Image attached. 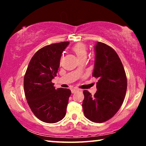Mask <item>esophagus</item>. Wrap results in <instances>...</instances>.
Listing matches in <instances>:
<instances>
[{
    "mask_svg": "<svg viewBox=\"0 0 146 146\" xmlns=\"http://www.w3.org/2000/svg\"><path fill=\"white\" fill-rule=\"evenodd\" d=\"M78 91V89H77V88H73V89H72V90H71V93H74L76 92V91Z\"/></svg>",
    "mask_w": 146,
    "mask_h": 146,
    "instance_id": "1",
    "label": "esophagus"
}]
</instances>
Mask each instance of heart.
Segmentation results:
<instances>
[{"label":"heart","instance_id":"heart-1","mask_svg":"<svg viewBox=\"0 0 146 146\" xmlns=\"http://www.w3.org/2000/svg\"><path fill=\"white\" fill-rule=\"evenodd\" d=\"M72 51L75 54L77 58L80 59L86 58L88 53V49L84 44H77L72 48Z\"/></svg>","mask_w":146,"mask_h":146}]
</instances>
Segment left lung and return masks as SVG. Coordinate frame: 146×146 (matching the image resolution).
<instances>
[{
    "mask_svg": "<svg viewBox=\"0 0 146 146\" xmlns=\"http://www.w3.org/2000/svg\"><path fill=\"white\" fill-rule=\"evenodd\" d=\"M95 60L93 76L98 78L94 96L83 91L82 108L85 117L96 123L110 120L119 110L127 90V77L119 56L104 43L95 46Z\"/></svg>",
    "mask_w": 146,
    "mask_h": 146,
    "instance_id": "left-lung-1",
    "label": "left lung"
}]
</instances>
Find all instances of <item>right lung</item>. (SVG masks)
I'll return each mask as SVG.
<instances>
[{"instance_id":"1","label":"right lung","mask_w":146,"mask_h":146,"mask_svg":"<svg viewBox=\"0 0 146 146\" xmlns=\"http://www.w3.org/2000/svg\"><path fill=\"white\" fill-rule=\"evenodd\" d=\"M70 42L52 44L39 49L31 58L24 78L26 98L33 114L44 122L62 120L71 91L56 90L51 80L56 76L63 51Z\"/></svg>"}]
</instances>
